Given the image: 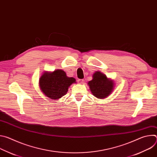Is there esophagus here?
<instances>
[{
    "mask_svg": "<svg viewBox=\"0 0 157 157\" xmlns=\"http://www.w3.org/2000/svg\"><path fill=\"white\" fill-rule=\"evenodd\" d=\"M78 82L79 83V84H82L84 82V79H79L78 80Z\"/></svg>",
    "mask_w": 157,
    "mask_h": 157,
    "instance_id": "obj_1",
    "label": "esophagus"
}]
</instances>
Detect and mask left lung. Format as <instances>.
Segmentation results:
<instances>
[{
  "label": "left lung",
  "instance_id": "left-lung-1",
  "mask_svg": "<svg viewBox=\"0 0 157 157\" xmlns=\"http://www.w3.org/2000/svg\"><path fill=\"white\" fill-rule=\"evenodd\" d=\"M88 85L93 96L99 99H104L113 91L114 83L104 74L96 71L93 74V79L88 82Z\"/></svg>",
  "mask_w": 157,
  "mask_h": 157
}]
</instances>
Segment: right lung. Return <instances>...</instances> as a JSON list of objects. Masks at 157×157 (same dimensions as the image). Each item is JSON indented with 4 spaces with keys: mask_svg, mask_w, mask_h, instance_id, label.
<instances>
[{
    "mask_svg": "<svg viewBox=\"0 0 157 157\" xmlns=\"http://www.w3.org/2000/svg\"><path fill=\"white\" fill-rule=\"evenodd\" d=\"M76 82L74 78H69L61 70L53 72H44L40 77L39 84L41 91L47 97L53 100L58 99L65 95L68 87Z\"/></svg>",
    "mask_w": 157,
    "mask_h": 157,
    "instance_id": "1",
    "label": "right lung"
}]
</instances>
